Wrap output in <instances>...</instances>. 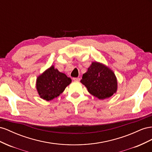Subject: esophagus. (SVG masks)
<instances>
[{
  "label": "esophagus",
  "instance_id": "esophagus-1",
  "mask_svg": "<svg viewBox=\"0 0 152 152\" xmlns=\"http://www.w3.org/2000/svg\"><path fill=\"white\" fill-rule=\"evenodd\" d=\"M73 80H75V81H80V77H74Z\"/></svg>",
  "mask_w": 152,
  "mask_h": 152
}]
</instances>
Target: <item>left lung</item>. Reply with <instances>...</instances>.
Masks as SVG:
<instances>
[{
	"label": "left lung",
	"mask_w": 152,
	"mask_h": 152,
	"mask_svg": "<svg viewBox=\"0 0 152 152\" xmlns=\"http://www.w3.org/2000/svg\"><path fill=\"white\" fill-rule=\"evenodd\" d=\"M80 82L86 86L90 94L101 100L111 97L118 88L114 72L98 62H92Z\"/></svg>",
	"instance_id": "obj_1"
}]
</instances>
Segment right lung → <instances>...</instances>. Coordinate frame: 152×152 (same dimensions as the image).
<instances>
[{"label": "right lung", "mask_w": 152, "mask_h": 152, "mask_svg": "<svg viewBox=\"0 0 152 152\" xmlns=\"http://www.w3.org/2000/svg\"><path fill=\"white\" fill-rule=\"evenodd\" d=\"M71 81L70 77L51 66L37 77L36 89L41 99L49 101L59 96Z\"/></svg>", "instance_id": "right-lung-1"}]
</instances>
